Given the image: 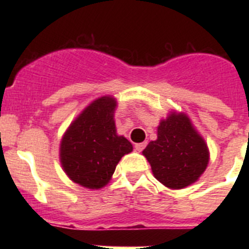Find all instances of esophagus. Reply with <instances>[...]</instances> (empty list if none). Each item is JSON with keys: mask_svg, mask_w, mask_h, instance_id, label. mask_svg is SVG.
I'll list each match as a JSON object with an SVG mask.
<instances>
[{"mask_svg": "<svg viewBox=\"0 0 249 249\" xmlns=\"http://www.w3.org/2000/svg\"><path fill=\"white\" fill-rule=\"evenodd\" d=\"M146 142H143V143H136L135 144V148H136V151H138V152H141V151H143L144 148H146Z\"/></svg>", "mask_w": 249, "mask_h": 249, "instance_id": "1", "label": "esophagus"}]
</instances>
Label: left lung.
I'll use <instances>...</instances> for the list:
<instances>
[{
    "instance_id": "8db88e82",
    "label": "left lung",
    "mask_w": 249,
    "mask_h": 249,
    "mask_svg": "<svg viewBox=\"0 0 249 249\" xmlns=\"http://www.w3.org/2000/svg\"><path fill=\"white\" fill-rule=\"evenodd\" d=\"M143 155L158 181L175 190L197 181L210 160L206 142L188 117L176 113L160 123L157 140L149 142Z\"/></svg>"
}]
</instances>
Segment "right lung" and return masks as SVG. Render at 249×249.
Listing matches in <instances>:
<instances>
[{"label": "right lung", "mask_w": 249, "mask_h": 249, "mask_svg": "<svg viewBox=\"0 0 249 249\" xmlns=\"http://www.w3.org/2000/svg\"><path fill=\"white\" fill-rule=\"evenodd\" d=\"M116 101L101 97L80 114L61 142V163L72 181L97 190L111 179L116 166L132 144L117 136L113 121Z\"/></svg>", "instance_id": "right-lung-1"}]
</instances>
